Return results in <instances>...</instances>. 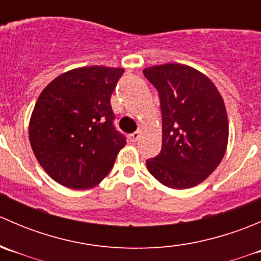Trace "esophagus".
<instances>
[{
    "mask_svg": "<svg viewBox=\"0 0 261 261\" xmlns=\"http://www.w3.org/2000/svg\"><path fill=\"white\" fill-rule=\"evenodd\" d=\"M141 135H143V130H139V131H136V133H134V134H131L130 135V141L131 143H136V141L139 140V139L141 138Z\"/></svg>",
    "mask_w": 261,
    "mask_h": 261,
    "instance_id": "esophagus-1",
    "label": "esophagus"
}]
</instances>
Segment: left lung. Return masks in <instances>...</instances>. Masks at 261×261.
<instances>
[{
  "label": "left lung",
  "instance_id": "1",
  "mask_svg": "<svg viewBox=\"0 0 261 261\" xmlns=\"http://www.w3.org/2000/svg\"><path fill=\"white\" fill-rule=\"evenodd\" d=\"M159 92L162 150L146 160L150 174L165 187L198 186L218 167L227 149L225 102L213 82L186 64L167 63L143 70Z\"/></svg>",
  "mask_w": 261,
  "mask_h": 261
}]
</instances>
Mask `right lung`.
Returning a JSON list of instances; mask_svg holds the SVG:
<instances>
[{
    "mask_svg": "<svg viewBox=\"0 0 261 261\" xmlns=\"http://www.w3.org/2000/svg\"><path fill=\"white\" fill-rule=\"evenodd\" d=\"M123 68L68 70L39 96L29 122L30 145L57 183L72 189L97 186L114 167L126 139L115 128L111 94Z\"/></svg>",
    "mask_w": 261,
    "mask_h": 261,
    "instance_id": "obj_1",
    "label": "right lung"
}]
</instances>
